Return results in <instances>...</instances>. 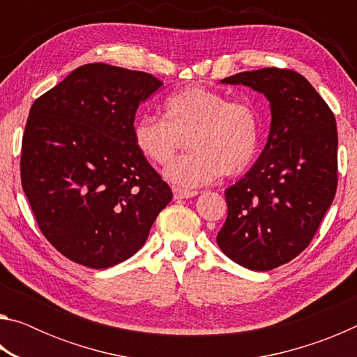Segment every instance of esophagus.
<instances>
[{"mask_svg":"<svg viewBox=\"0 0 357 357\" xmlns=\"http://www.w3.org/2000/svg\"><path fill=\"white\" fill-rule=\"evenodd\" d=\"M173 195L174 198H192L198 195V190H185V189H179V187H174Z\"/></svg>","mask_w":357,"mask_h":357,"instance_id":"1","label":"esophagus"}]
</instances>
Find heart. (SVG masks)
Returning <instances> with one entry per match:
<instances>
[{
    "label": "heart",
    "instance_id": "1",
    "mask_svg": "<svg viewBox=\"0 0 357 357\" xmlns=\"http://www.w3.org/2000/svg\"><path fill=\"white\" fill-rule=\"evenodd\" d=\"M190 151L167 168L165 176L181 187H198L219 176L245 173L257 159L261 121L249 100H228L214 89L187 86L162 104V119L140 118L134 143L143 157L165 167L184 146Z\"/></svg>",
    "mask_w": 357,
    "mask_h": 357
}]
</instances>
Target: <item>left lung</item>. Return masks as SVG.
<instances>
[{"label": "left lung", "mask_w": 357, "mask_h": 357, "mask_svg": "<svg viewBox=\"0 0 357 357\" xmlns=\"http://www.w3.org/2000/svg\"><path fill=\"white\" fill-rule=\"evenodd\" d=\"M271 102L268 143L244 178L225 190L227 220L217 244L234 263L271 271L310 244L337 190L335 116L307 78L289 69L239 72Z\"/></svg>", "instance_id": "left-lung-1"}]
</instances>
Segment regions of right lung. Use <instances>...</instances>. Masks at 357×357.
<instances>
[{"mask_svg":"<svg viewBox=\"0 0 357 357\" xmlns=\"http://www.w3.org/2000/svg\"><path fill=\"white\" fill-rule=\"evenodd\" d=\"M162 84L146 72L93 63L31 105L22 187L42 234L70 261L123 263L172 202L170 185L134 143L137 108Z\"/></svg>","mask_w":357,"mask_h":357,"instance_id":"obj_1","label":"right lung"}]
</instances>
